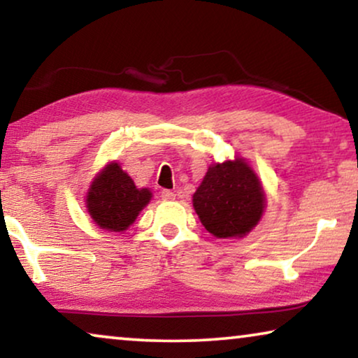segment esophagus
Wrapping results in <instances>:
<instances>
[{
  "label": "esophagus",
  "instance_id": "34e87169",
  "mask_svg": "<svg viewBox=\"0 0 358 358\" xmlns=\"http://www.w3.org/2000/svg\"><path fill=\"white\" fill-rule=\"evenodd\" d=\"M161 199H163V200H174L176 194L171 192V190H163V192H161Z\"/></svg>",
  "mask_w": 358,
  "mask_h": 358
}]
</instances>
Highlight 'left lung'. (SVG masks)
Segmentation results:
<instances>
[{
  "mask_svg": "<svg viewBox=\"0 0 358 358\" xmlns=\"http://www.w3.org/2000/svg\"><path fill=\"white\" fill-rule=\"evenodd\" d=\"M192 205L200 223L215 238H244L261 222L266 190L251 164L234 156L208 166Z\"/></svg>",
  "mask_w": 358,
  "mask_h": 358,
  "instance_id": "8db88e82",
  "label": "left lung"
}]
</instances>
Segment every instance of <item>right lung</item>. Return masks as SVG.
Instances as JSON below:
<instances>
[{"mask_svg": "<svg viewBox=\"0 0 358 358\" xmlns=\"http://www.w3.org/2000/svg\"><path fill=\"white\" fill-rule=\"evenodd\" d=\"M150 189H138L117 161H110L94 176L86 192V208L97 227L124 233L150 203Z\"/></svg>", "mask_w": 358, "mask_h": 358, "instance_id": "obj_1", "label": "right lung"}]
</instances>
